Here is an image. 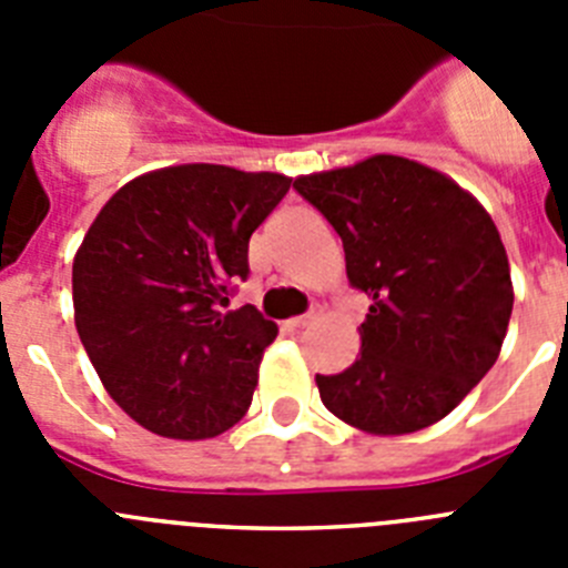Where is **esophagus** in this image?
Listing matches in <instances>:
<instances>
[{
	"mask_svg": "<svg viewBox=\"0 0 568 568\" xmlns=\"http://www.w3.org/2000/svg\"><path fill=\"white\" fill-rule=\"evenodd\" d=\"M315 321H318V313H310V315H298V318H290L287 324L293 329H304V327H310V324H315Z\"/></svg>",
	"mask_w": 568,
	"mask_h": 568,
	"instance_id": "34e87169",
	"label": "esophagus"
}]
</instances>
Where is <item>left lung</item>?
Listing matches in <instances>:
<instances>
[{"mask_svg": "<svg viewBox=\"0 0 568 568\" xmlns=\"http://www.w3.org/2000/svg\"><path fill=\"white\" fill-rule=\"evenodd\" d=\"M344 241L346 278L373 298L361 353L315 375L324 406L369 435L438 424L498 361L511 275L491 215L404 155L298 175L293 184Z\"/></svg>", "mask_w": 568, "mask_h": 568, "instance_id": "obj_1", "label": "left lung"}]
</instances>
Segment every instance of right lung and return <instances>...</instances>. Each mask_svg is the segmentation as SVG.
I'll return each instance as SVG.
<instances>
[{
    "label": "right lung",
    "mask_w": 568,
    "mask_h": 568,
    "mask_svg": "<svg viewBox=\"0 0 568 568\" xmlns=\"http://www.w3.org/2000/svg\"><path fill=\"white\" fill-rule=\"evenodd\" d=\"M290 182L175 164L124 184L90 224L73 258L79 338L110 398L150 433L215 438L250 409L278 327L250 304L224 307Z\"/></svg>",
    "instance_id": "1"
}]
</instances>
